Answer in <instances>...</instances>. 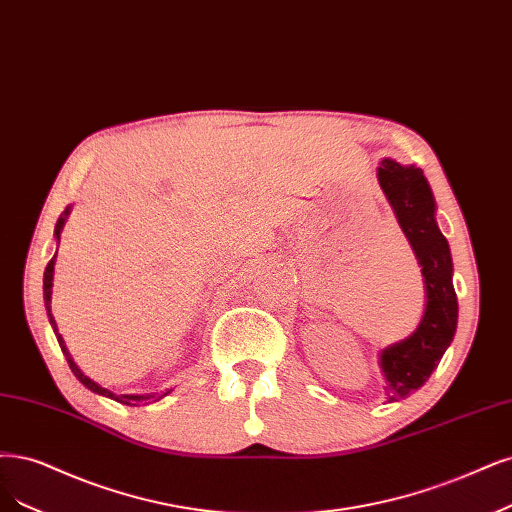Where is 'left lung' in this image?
Here are the masks:
<instances>
[{"mask_svg":"<svg viewBox=\"0 0 512 512\" xmlns=\"http://www.w3.org/2000/svg\"><path fill=\"white\" fill-rule=\"evenodd\" d=\"M377 175L426 284V311L417 330L409 339L381 351L387 402H396L428 381L451 345L457 328V296L449 243L436 224V203L424 171L383 158Z\"/></svg>","mask_w":512,"mask_h":512,"instance_id":"left-lung-1","label":"left lung"}]
</instances>
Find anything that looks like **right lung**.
I'll return each mask as SVG.
<instances>
[{
	"label": "right lung",
	"instance_id": "obj_1",
	"mask_svg": "<svg viewBox=\"0 0 512 512\" xmlns=\"http://www.w3.org/2000/svg\"><path fill=\"white\" fill-rule=\"evenodd\" d=\"M67 216H69V207H65V211H63V214H61L59 220H57V226H55V237H57V241L61 239V231H63V224H65ZM55 260H57V252H55V256L50 258V262L46 264V271H44V305H46V313H48L50 326H52V330H55V334H57V341H59V345H61L63 356H65L69 368H72V373L76 375V379H78L84 387H88V390H91V392L101 394V396H108V398H112V400H116V402H120V404H127V407H139V404H148V402H156L158 398H163V396H156V394H146V396H139V394H120V396H116V394H112L110 390H105V387H101L99 383H95L93 379H88V377L82 373V370L78 368V364L74 362L72 354H69L67 347H65V341H63V337L59 334L57 322H55V317H52V311H50V294H52V275H55Z\"/></svg>",
	"mask_w": 512,
	"mask_h": 512
}]
</instances>
